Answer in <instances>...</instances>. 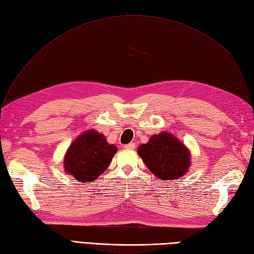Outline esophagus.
Instances as JSON below:
<instances>
[{"label":"esophagus","instance_id":"esophagus-1","mask_svg":"<svg viewBox=\"0 0 254 254\" xmlns=\"http://www.w3.org/2000/svg\"><path fill=\"white\" fill-rule=\"evenodd\" d=\"M124 148L127 149V150H132V149L135 148V144L134 143H129V144L124 146Z\"/></svg>","mask_w":254,"mask_h":254}]
</instances>
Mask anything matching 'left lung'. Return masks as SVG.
<instances>
[{"mask_svg":"<svg viewBox=\"0 0 254 254\" xmlns=\"http://www.w3.org/2000/svg\"><path fill=\"white\" fill-rule=\"evenodd\" d=\"M148 170L162 180H176L189 171L190 153L187 146L170 132L152 135L137 147Z\"/></svg>","mask_w":254,"mask_h":254,"instance_id":"left-lung-1","label":"left lung"}]
</instances>
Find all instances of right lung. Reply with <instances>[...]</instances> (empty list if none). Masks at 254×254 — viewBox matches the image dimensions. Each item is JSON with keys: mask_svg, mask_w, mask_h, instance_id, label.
Masks as SVG:
<instances>
[{"mask_svg": "<svg viewBox=\"0 0 254 254\" xmlns=\"http://www.w3.org/2000/svg\"><path fill=\"white\" fill-rule=\"evenodd\" d=\"M115 152L117 147L107 143L104 134L94 129L88 130L66 150L64 171L79 182H92L108 168Z\"/></svg>", "mask_w": 254, "mask_h": 254, "instance_id": "1", "label": "right lung"}]
</instances>
